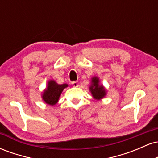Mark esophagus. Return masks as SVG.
<instances>
[{"label": "esophagus", "instance_id": "esophagus-1", "mask_svg": "<svg viewBox=\"0 0 158 158\" xmlns=\"http://www.w3.org/2000/svg\"><path fill=\"white\" fill-rule=\"evenodd\" d=\"M71 84L73 87H78V86H79V82H78V81H72Z\"/></svg>", "mask_w": 158, "mask_h": 158}]
</instances>
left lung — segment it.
Segmentation results:
<instances>
[{"label":"left lung","instance_id":"left-lung-1","mask_svg":"<svg viewBox=\"0 0 158 158\" xmlns=\"http://www.w3.org/2000/svg\"><path fill=\"white\" fill-rule=\"evenodd\" d=\"M90 90L96 99H102L106 94V90L102 85H99V79L97 77L92 78V85L90 87Z\"/></svg>","mask_w":158,"mask_h":158}]
</instances>
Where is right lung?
<instances>
[{
  "label": "right lung",
  "instance_id": "1",
  "mask_svg": "<svg viewBox=\"0 0 158 158\" xmlns=\"http://www.w3.org/2000/svg\"><path fill=\"white\" fill-rule=\"evenodd\" d=\"M67 87H68L67 84L59 85L53 80L49 81L48 88L44 90L42 95L43 99L47 104L54 106L59 100L62 90Z\"/></svg>",
  "mask_w": 158,
  "mask_h": 158
}]
</instances>
